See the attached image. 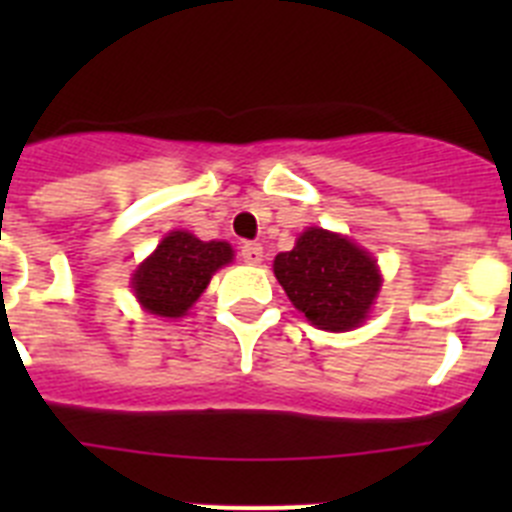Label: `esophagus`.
<instances>
[{
	"instance_id": "1",
	"label": "esophagus",
	"mask_w": 512,
	"mask_h": 512,
	"mask_svg": "<svg viewBox=\"0 0 512 512\" xmlns=\"http://www.w3.org/2000/svg\"><path fill=\"white\" fill-rule=\"evenodd\" d=\"M241 259L246 261V264H261V259H264V248H261L259 243H243Z\"/></svg>"
}]
</instances>
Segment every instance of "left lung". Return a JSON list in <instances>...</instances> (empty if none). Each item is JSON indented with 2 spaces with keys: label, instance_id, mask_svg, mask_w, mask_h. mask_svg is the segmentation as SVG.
I'll return each instance as SVG.
<instances>
[{
  "label": "left lung",
  "instance_id": "obj_1",
  "mask_svg": "<svg viewBox=\"0 0 512 512\" xmlns=\"http://www.w3.org/2000/svg\"><path fill=\"white\" fill-rule=\"evenodd\" d=\"M274 277L292 305L320 330L359 328L382 287L374 256L338 233L307 228L274 259Z\"/></svg>",
  "mask_w": 512,
  "mask_h": 512
}]
</instances>
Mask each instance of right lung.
I'll return each instance as SVG.
<instances>
[{
	"label": "right lung",
	"instance_id": "add662e5",
	"mask_svg": "<svg viewBox=\"0 0 512 512\" xmlns=\"http://www.w3.org/2000/svg\"><path fill=\"white\" fill-rule=\"evenodd\" d=\"M230 261V243L200 241L187 230H174L135 269L133 292L143 310L176 320L187 315L207 289L212 274Z\"/></svg>",
	"mask_w": 512,
	"mask_h": 512
}]
</instances>
